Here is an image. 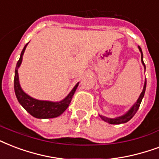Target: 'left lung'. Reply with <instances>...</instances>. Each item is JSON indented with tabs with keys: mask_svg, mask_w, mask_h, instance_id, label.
Listing matches in <instances>:
<instances>
[{
	"mask_svg": "<svg viewBox=\"0 0 159 159\" xmlns=\"http://www.w3.org/2000/svg\"><path fill=\"white\" fill-rule=\"evenodd\" d=\"M139 50L141 51V59H142V63H143V65L144 66V68H145V65H144V63H143V60L142 50H141V48H140L139 46ZM145 89H146V80H145L144 86H143V89L142 93H141V94H140V96L139 98V99H138V101L136 102V104H135L132 108H131V109H130L129 111L128 112L127 114H125L124 115H123V116L118 117V118H114V119L106 118V117L101 116V115H100V118H101L103 120H104L105 122H107V123H109V124H124V123H127L128 121H129L130 119L134 116V114H136V112L138 111V109H139V108L140 104H141V102H142L143 98V96H144Z\"/></svg>",
	"mask_w": 159,
	"mask_h": 159,
	"instance_id": "obj_1",
	"label": "left lung"
}]
</instances>
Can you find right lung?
<instances>
[{"label": "right lung", "instance_id": "add662e5", "mask_svg": "<svg viewBox=\"0 0 159 159\" xmlns=\"http://www.w3.org/2000/svg\"><path fill=\"white\" fill-rule=\"evenodd\" d=\"M26 45H25L24 49L22 50L20 60L16 64V70H15V78H14V89L15 93L16 95L19 103L22 105V107L26 110L30 114H31L33 117L37 119H52L55 117L60 116L63 114L70 104L71 99L73 98V95L75 92L76 89L78 87L79 83L76 84L72 89L69 95L66 99H63L62 101L59 103H54L50 101H42V100H37L27 95L26 93L23 92L20 88L19 84V78H18V68L20 66L22 61V56L25 52V50L26 48Z\"/></svg>", "mask_w": 159, "mask_h": 159}]
</instances>
